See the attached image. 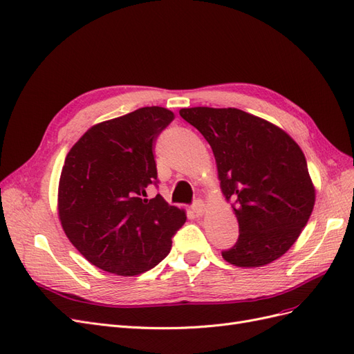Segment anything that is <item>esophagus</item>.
Here are the masks:
<instances>
[{
	"label": "esophagus",
	"mask_w": 354,
	"mask_h": 354,
	"mask_svg": "<svg viewBox=\"0 0 354 354\" xmlns=\"http://www.w3.org/2000/svg\"><path fill=\"white\" fill-rule=\"evenodd\" d=\"M192 209H194V212L199 217L205 212V203L202 202V199H196L194 203H192Z\"/></svg>",
	"instance_id": "esophagus-1"
}]
</instances>
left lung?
<instances>
[{"label":"left lung","instance_id":"1","mask_svg":"<svg viewBox=\"0 0 354 354\" xmlns=\"http://www.w3.org/2000/svg\"><path fill=\"white\" fill-rule=\"evenodd\" d=\"M194 125L216 156L223 195L232 201L239 238L223 259L261 267L282 257L306 227L315 187L299 146L281 128L243 111L190 108Z\"/></svg>","mask_w":354,"mask_h":354}]
</instances>
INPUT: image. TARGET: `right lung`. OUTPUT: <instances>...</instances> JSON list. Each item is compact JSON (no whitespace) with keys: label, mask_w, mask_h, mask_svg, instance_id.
<instances>
[{"label":"right lung","mask_w":354,"mask_h":354,"mask_svg":"<svg viewBox=\"0 0 354 354\" xmlns=\"http://www.w3.org/2000/svg\"><path fill=\"white\" fill-rule=\"evenodd\" d=\"M174 113L149 106L91 127L69 151L59 183L66 236L99 269L136 276L162 261L186 214L159 194L153 142Z\"/></svg>","instance_id":"obj_1"}]
</instances>
